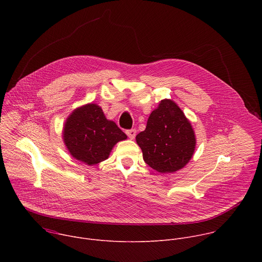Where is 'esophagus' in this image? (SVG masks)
<instances>
[{
  "instance_id": "34e87169",
  "label": "esophagus",
  "mask_w": 262,
  "mask_h": 262,
  "mask_svg": "<svg viewBox=\"0 0 262 262\" xmlns=\"http://www.w3.org/2000/svg\"><path fill=\"white\" fill-rule=\"evenodd\" d=\"M126 133V135L128 136V138L129 139H135V137H136V134H137V130L135 129V128H133V129H128V130H126L125 132Z\"/></svg>"
}]
</instances>
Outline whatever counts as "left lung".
Returning a JSON list of instances; mask_svg holds the SVG:
<instances>
[{
  "mask_svg": "<svg viewBox=\"0 0 262 262\" xmlns=\"http://www.w3.org/2000/svg\"><path fill=\"white\" fill-rule=\"evenodd\" d=\"M145 163L161 173L182 169L192 159L196 138L191 122L171 99L151 112L144 132L136 137Z\"/></svg>",
  "mask_w": 262,
  "mask_h": 262,
  "instance_id": "left-lung-1",
  "label": "left lung"
}]
</instances>
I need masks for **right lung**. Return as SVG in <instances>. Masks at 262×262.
<instances>
[{
    "instance_id": "add662e5",
    "label": "right lung",
    "mask_w": 262,
    "mask_h": 262,
    "mask_svg": "<svg viewBox=\"0 0 262 262\" xmlns=\"http://www.w3.org/2000/svg\"><path fill=\"white\" fill-rule=\"evenodd\" d=\"M126 138L114 121L105 118L96 103H87L74 110L63 127L67 150L88 166L106 160L114 145Z\"/></svg>"
}]
</instances>
